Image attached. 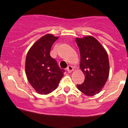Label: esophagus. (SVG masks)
I'll return each mask as SVG.
<instances>
[{
    "instance_id": "1",
    "label": "esophagus",
    "mask_w": 128,
    "mask_h": 128,
    "mask_svg": "<svg viewBox=\"0 0 128 128\" xmlns=\"http://www.w3.org/2000/svg\"><path fill=\"white\" fill-rule=\"evenodd\" d=\"M66 70H67V71H68V73H71L72 71L74 70V68H73V67H72L71 65H69V66H68Z\"/></svg>"
}]
</instances>
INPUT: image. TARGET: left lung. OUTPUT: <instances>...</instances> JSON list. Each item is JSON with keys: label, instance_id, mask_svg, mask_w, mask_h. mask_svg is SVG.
<instances>
[{"label": "left lung", "instance_id": "obj_1", "mask_svg": "<svg viewBox=\"0 0 128 128\" xmlns=\"http://www.w3.org/2000/svg\"><path fill=\"white\" fill-rule=\"evenodd\" d=\"M80 51V68L85 79L77 88L88 96L99 94L107 81L110 73L108 54L98 40L92 36L75 39Z\"/></svg>", "mask_w": 128, "mask_h": 128}]
</instances>
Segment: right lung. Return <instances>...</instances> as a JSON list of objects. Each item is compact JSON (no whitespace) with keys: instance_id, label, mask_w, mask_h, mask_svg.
Segmentation results:
<instances>
[{"instance_id":"add662e5","label":"right lung","mask_w":128,"mask_h":128,"mask_svg":"<svg viewBox=\"0 0 128 128\" xmlns=\"http://www.w3.org/2000/svg\"><path fill=\"white\" fill-rule=\"evenodd\" d=\"M58 38L47 34L31 46L26 56V76L40 94L47 95L56 90L63 76L64 70L60 68L56 61L50 56L53 43Z\"/></svg>"}]
</instances>
